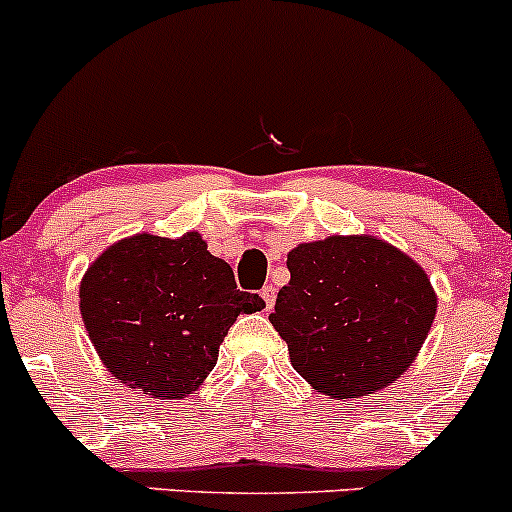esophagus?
Returning <instances> with one entry per match:
<instances>
[{
    "instance_id": "obj_1",
    "label": "esophagus",
    "mask_w": 512,
    "mask_h": 512,
    "mask_svg": "<svg viewBox=\"0 0 512 512\" xmlns=\"http://www.w3.org/2000/svg\"><path fill=\"white\" fill-rule=\"evenodd\" d=\"M262 294V299H265V303H267V308H272L274 306V301H277V289H274L272 284H267L265 289L260 291Z\"/></svg>"
}]
</instances>
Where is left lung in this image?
<instances>
[{"label":"left lung","instance_id":"8db88e82","mask_svg":"<svg viewBox=\"0 0 512 512\" xmlns=\"http://www.w3.org/2000/svg\"><path fill=\"white\" fill-rule=\"evenodd\" d=\"M286 267L269 323L313 389L338 401L367 396L415 362L437 294L413 257L376 235H328L296 245Z\"/></svg>","mask_w":512,"mask_h":512}]
</instances>
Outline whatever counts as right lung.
<instances>
[{
	"instance_id": "1",
	"label": "right lung",
	"mask_w": 512,
	"mask_h": 512,
	"mask_svg": "<svg viewBox=\"0 0 512 512\" xmlns=\"http://www.w3.org/2000/svg\"><path fill=\"white\" fill-rule=\"evenodd\" d=\"M265 308L235 286L201 233H136L109 245L80 282V313L106 369L150 398H184L216 367L240 313Z\"/></svg>"
}]
</instances>
